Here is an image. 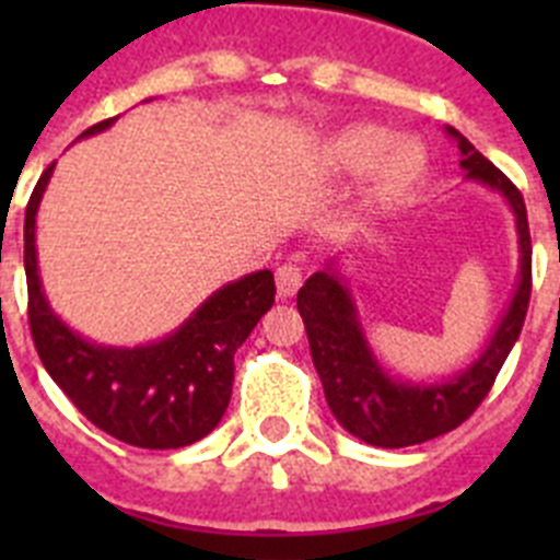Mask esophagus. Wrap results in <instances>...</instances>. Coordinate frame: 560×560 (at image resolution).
<instances>
[{"label":"esophagus","instance_id":"obj_1","mask_svg":"<svg viewBox=\"0 0 560 560\" xmlns=\"http://www.w3.org/2000/svg\"><path fill=\"white\" fill-rule=\"evenodd\" d=\"M275 280H277V294L283 296H294L296 291H300V285H303V269L296 264H283L277 266L275 271Z\"/></svg>","mask_w":560,"mask_h":560}]
</instances>
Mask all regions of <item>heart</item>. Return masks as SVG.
Masks as SVG:
<instances>
[{"label": "heart", "mask_w": 560, "mask_h": 560, "mask_svg": "<svg viewBox=\"0 0 560 560\" xmlns=\"http://www.w3.org/2000/svg\"><path fill=\"white\" fill-rule=\"evenodd\" d=\"M325 162L336 173L370 171V199L389 201L420 179L427 153L409 137L389 140L381 126L353 122L325 142Z\"/></svg>", "instance_id": "b5f03b06"}]
</instances>
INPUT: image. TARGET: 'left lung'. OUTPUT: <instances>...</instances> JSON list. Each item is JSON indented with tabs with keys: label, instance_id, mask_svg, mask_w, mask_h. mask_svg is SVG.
<instances>
[{
	"label": "left lung",
	"instance_id": "obj_1",
	"mask_svg": "<svg viewBox=\"0 0 560 560\" xmlns=\"http://www.w3.org/2000/svg\"><path fill=\"white\" fill-rule=\"evenodd\" d=\"M446 133L459 148V167L465 179L491 187L511 205L518 232V283L513 300L504 311L479 359L463 373L446 381H409L389 375L378 355L370 348L361 328L353 294L336 260L305 280L296 294V308L308 334L311 359L323 381L330 412L353 438L378 448L418 446L427 440L457 429L474 415L482 398L491 393L493 381L504 359L522 334L527 305H530V226L518 187L493 162H488L457 128L446 126Z\"/></svg>",
	"mask_w": 560,
	"mask_h": 560
}]
</instances>
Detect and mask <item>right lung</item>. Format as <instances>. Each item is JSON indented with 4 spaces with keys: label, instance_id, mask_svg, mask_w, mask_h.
<instances>
[{
    "label": "right lung",
    "instance_id": "right-lung-1",
    "mask_svg": "<svg viewBox=\"0 0 560 560\" xmlns=\"http://www.w3.org/2000/svg\"><path fill=\"white\" fill-rule=\"evenodd\" d=\"M112 120L81 137L106 131ZM56 165L42 173L24 212V275L30 334L38 359L78 412L137 448H182L207 438L230 407L235 350L275 303L269 269L210 294L165 339L108 348L83 339L49 308L36 260V215Z\"/></svg>",
    "mask_w": 560,
    "mask_h": 560
}]
</instances>
